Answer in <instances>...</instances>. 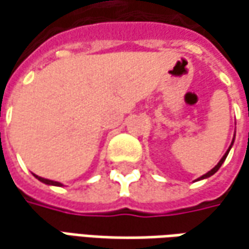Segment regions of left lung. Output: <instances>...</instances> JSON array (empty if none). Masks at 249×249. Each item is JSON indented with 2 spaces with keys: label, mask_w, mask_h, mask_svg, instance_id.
<instances>
[{
  "label": "left lung",
  "mask_w": 249,
  "mask_h": 249,
  "mask_svg": "<svg viewBox=\"0 0 249 249\" xmlns=\"http://www.w3.org/2000/svg\"><path fill=\"white\" fill-rule=\"evenodd\" d=\"M231 145H233V142H231ZM231 145H230V148H231ZM230 148L227 149V152H226L225 155H223V158H222V159H220V160H219V163H217V165H216V166L213 167L212 170H209V172H208L206 175H204V176H202V177H199V180H201V178H206V177H211V176H212V175H215L216 172L219 170V167L222 166V163L225 162V159L227 158V154H229V151H230Z\"/></svg>",
  "instance_id": "left-lung-1"
}]
</instances>
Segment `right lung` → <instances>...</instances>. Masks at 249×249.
<instances>
[{
    "mask_svg": "<svg viewBox=\"0 0 249 249\" xmlns=\"http://www.w3.org/2000/svg\"><path fill=\"white\" fill-rule=\"evenodd\" d=\"M36 176V175H34ZM40 181H43V183H45V184H50V186H62L61 183H58V181H53V180H48V178H43V177L40 176H36Z\"/></svg>",
    "mask_w": 249,
    "mask_h": 249,
    "instance_id": "1",
    "label": "right lung"
}]
</instances>
